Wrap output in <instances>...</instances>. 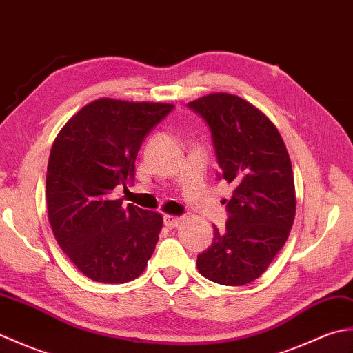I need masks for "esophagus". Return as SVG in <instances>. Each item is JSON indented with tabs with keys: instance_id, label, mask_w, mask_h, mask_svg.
Segmentation results:
<instances>
[{
	"instance_id": "esophagus-1",
	"label": "esophagus",
	"mask_w": 353,
	"mask_h": 353,
	"mask_svg": "<svg viewBox=\"0 0 353 353\" xmlns=\"http://www.w3.org/2000/svg\"><path fill=\"white\" fill-rule=\"evenodd\" d=\"M181 221H182V219L181 216H176V215H163V223H165V226L167 228H177L179 224H181Z\"/></svg>"
}]
</instances>
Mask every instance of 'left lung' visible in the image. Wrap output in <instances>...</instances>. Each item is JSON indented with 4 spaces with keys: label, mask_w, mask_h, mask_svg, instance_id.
<instances>
[{
    "label": "left lung",
    "mask_w": 353,
    "mask_h": 353,
    "mask_svg": "<svg viewBox=\"0 0 353 353\" xmlns=\"http://www.w3.org/2000/svg\"><path fill=\"white\" fill-rule=\"evenodd\" d=\"M212 133L219 179L234 186L229 220L197 256L201 276L239 287L265 272L294 221L296 190L291 161L279 130L238 95L214 92L188 103Z\"/></svg>",
    "instance_id": "1"
}]
</instances>
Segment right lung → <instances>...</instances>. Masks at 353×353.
Listing matches in <instances>:
<instances>
[{
    "label": "right lung",
    "instance_id": "obj_1",
    "mask_svg": "<svg viewBox=\"0 0 353 353\" xmlns=\"http://www.w3.org/2000/svg\"><path fill=\"white\" fill-rule=\"evenodd\" d=\"M174 104L94 100L68 119L52 142L47 168L48 220L57 244L81 273L103 283L142 274L163 224L112 191L134 177L141 144Z\"/></svg>",
    "mask_w": 353,
    "mask_h": 353
}]
</instances>
